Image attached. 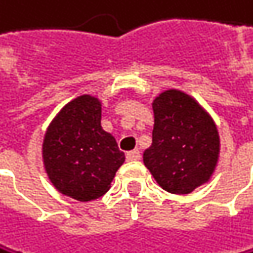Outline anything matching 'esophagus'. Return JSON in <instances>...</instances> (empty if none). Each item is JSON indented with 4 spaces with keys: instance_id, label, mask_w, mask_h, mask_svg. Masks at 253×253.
I'll list each match as a JSON object with an SVG mask.
<instances>
[{
    "instance_id": "obj_1",
    "label": "esophagus",
    "mask_w": 253,
    "mask_h": 253,
    "mask_svg": "<svg viewBox=\"0 0 253 253\" xmlns=\"http://www.w3.org/2000/svg\"><path fill=\"white\" fill-rule=\"evenodd\" d=\"M126 160H128V161H137V160H140V151H138V149H134V151L126 152Z\"/></svg>"
}]
</instances>
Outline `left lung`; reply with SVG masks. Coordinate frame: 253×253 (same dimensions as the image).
Segmentation results:
<instances>
[{
    "label": "left lung",
    "mask_w": 253,
    "mask_h": 253,
    "mask_svg": "<svg viewBox=\"0 0 253 253\" xmlns=\"http://www.w3.org/2000/svg\"><path fill=\"white\" fill-rule=\"evenodd\" d=\"M152 145L143 152L145 166L163 190L192 193L217 168V125L193 96L176 89L161 92L152 101Z\"/></svg>",
    "instance_id": "8db88e82"
}]
</instances>
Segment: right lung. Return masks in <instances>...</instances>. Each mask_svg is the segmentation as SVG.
<instances>
[{
  "mask_svg": "<svg viewBox=\"0 0 253 253\" xmlns=\"http://www.w3.org/2000/svg\"><path fill=\"white\" fill-rule=\"evenodd\" d=\"M99 98L81 95L68 102L48 125L42 160L57 190L80 202L105 195L125 161L116 138L101 126Z\"/></svg>",
  "mask_w": 253,
  "mask_h": 253,
  "instance_id": "right-lung-1",
  "label": "right lung"
}]
</instances>
